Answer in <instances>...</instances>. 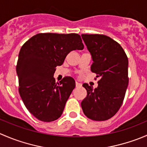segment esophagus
Segmentation results:
<instances>
[{
	"label": "esophagus",
	"instance_id": "esophagus-1",
	"mask_svg": "<svg viewBox=\"0 0 147 147\" xmlns=\"http://www.w3.org/2000/svg\"><path fill=\"white\" fill-rule=\"evenodd\" d=\"M75 85H76V87H81V84H80V83H79V82H76V83H75Z\"/></svg>",
	"mask_w": 147,
	"mask_h": 147
}]
</instances>
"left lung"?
I'll return each instance as SVG.
<instances>
[{"instance_id":"obj_1","label":"left lung","mask_w":147,"mask_h":147,"mask_svg":"<svg viewBox=\"0 0 147 147\" xmlns=\"http://www.w3.org/2000/svg\"><path fill=\"white\" fill-rule=\"evenodd\" d=\"M81 36L92 58L91 71L100 78L97 88L82 84L87 95L81 107L89 119L105 121L112 117L122 105L129 83L128 58L121 46L107 35Z\"/></svg>"}]
</instances>
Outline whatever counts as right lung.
<instances>
[{"label":"right lung","instance_id":"obj_1","mask_svg":"<svg viewBox=\"0 0 147 147\" xmlns=\"http://www.w3.org/2000/svg\"><path fill=\"white\" fill-rule=\"evenodd\" d=\"M83 48L80 35L76 33H39L22 46L16 66L19 93L38 119L49 122L62 115L75 81L65 77L55 83V67L63 65L71 51Z\"/></svg>","mask_w":147,"mask_h":147}]
</instances>
